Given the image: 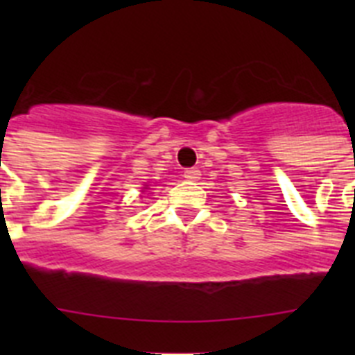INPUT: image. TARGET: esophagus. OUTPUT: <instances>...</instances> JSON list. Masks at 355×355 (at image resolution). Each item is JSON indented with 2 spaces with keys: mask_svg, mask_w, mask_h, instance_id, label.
Returning <instances> with one entry per match:
<instances>
[{
  "mask_svg": "<svg viewBox=\"0 0 355 355\" xmlns=\"http://www.w3.org/2000/svg\"><path fill=\"white\" fill-rule=\"evenodd\" d=\"M183 175H184V180H188V181H197V180H199L200 171H199V168H196V167L187 168V171L183 172Z\"/></svg>",
  "mask_w": 355,
  "mask_h": 355,
  "instance_id": "obj_1",
  "label": "esophagus"
}]
</instances>
